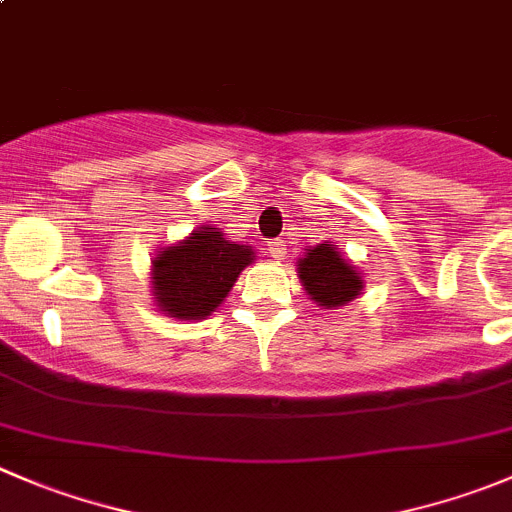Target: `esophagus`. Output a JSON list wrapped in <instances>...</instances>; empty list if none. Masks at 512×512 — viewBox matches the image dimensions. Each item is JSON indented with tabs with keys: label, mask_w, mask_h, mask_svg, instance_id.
I'll return each mask as SVG.
<instances>
[{
	"label": "esophagus",
	"mask_w": 512,
	"mask_h": 512,
	"mask_svg": "<svg viewBox=\"0 0 512 512\" xmlns=\"http://www.w3.org/2000/svg\"><path fill=\"white\" fill-rule=\"evenodd\" d=\"M267 250H270L272 260H285L287 247H285V242H282V240H272L270 245H267Z\"/></svg>",
	"instance_id": "1"
}]
</instances>
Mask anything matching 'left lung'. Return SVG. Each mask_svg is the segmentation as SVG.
<instances>
[{
    "instance_id": "left-lung-1",
    "label": "left lung",
    "mask_w": 512,
    "mask_h": 512,
    "mask_svg": "<svg viewBox=\"0 0 512 512\" xmlns=\"http://www.w3.org/2000/svg\"><path fill=\"white\" fill-rule=\"evenodd\" d=\"M302 287L325 310L347 305L362 292V275L337 252L335 245H315L297 260Z\"/></svg>"
}]
</instances>
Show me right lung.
Segmentation results:
<instances>
[{
    "label": "right lung",
    "mask_w": 512,
    "mask_h": 512,
    "mask_svg": "<svg viewBox=\"0 0 512 512\" xmlns=\"http://www.w3.org/2000/svg\"><path fill=\"white\" fill-rule=\"evenodd\" d=\"M252 260L255 252L250 245H235L220 227L202 225L152 260L157 307L177 320H205L222 305Z\"/></svg>",
    "instance_id": "right-lung-1"
}]
</instances>
